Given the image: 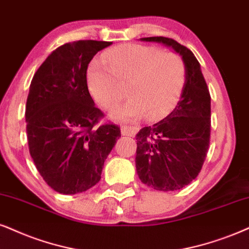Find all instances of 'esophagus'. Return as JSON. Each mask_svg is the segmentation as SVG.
<instances>
[{
    "label": "esophagus",
    "instance_id": "1",
    "mask_svg": "<svg viewBox=\"0 0 249 249\" xmlns=\"http://www.w3.org/2000/svg\"><path fill=\"white\" fill-rule=\"evenodd\" d=\"M122 130V134L123 135H127V137H134L135 133H137L138 128L137 126H128V125H123L121 127Z\"/></svg>",
    "mask_w": 249,
    "mask_h": 249
}]
</instances>
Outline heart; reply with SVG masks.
I'll use <instances>...</instances> for the list:
<instances>
[{"label":"heart","instance_id":"heart-1","mask_svg":"<svg viewBox=\"0 0 249 249\" xmlns=\"http://www.w3.org/2000/svg\"><path fill=\"white\" fill-rule=\"evenodd\" d=\"M89 92L103 109H111L121 99L119 84L127 83L128 99L112 116L135 121L146 115L156 121L174 108L186 80L180 56L142 45H123L89 62L86 71Z\"/></svg>","mask_w":249,"mask_h":249}]
</instances>
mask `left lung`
Here are the masks:
<instances>
[{
	"mask_svg": "<svg viewBox=\"0 0 249 249\" xmlns=\"http://www.w3.org/2000/svg\"><path fill=\"white\" fill-rule=\"evenodd\" d=\"M160 42L181 56L186 80L176 108L152 126L138 132L135 166L140 180L156 191L172 192L190 184L202 168L210 139V94L193 53L164 36L141 37Z\"/></svg>",
	"mask_w": 249,
	"mask_h": 249,
	"instance_id": "8db88e82",
	"label": "left lung"
}]
</instances>
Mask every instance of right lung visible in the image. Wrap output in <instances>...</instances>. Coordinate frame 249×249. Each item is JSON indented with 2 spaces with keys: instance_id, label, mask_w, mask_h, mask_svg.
<instances>
[{
  "instance_id": "add662e5",
  "label": "right lung",
  "mask_w": 249,
  "mask_h": 249,
  "mask_svg": "<svg viewBox=\"0 0 249 249\" xmlns=\"http://www.w3.org/2000/svg\"><path fill=\"white\" fill-rule=\"evenodd\" d=\"M112 42L79 40L50 54L31 81L26 101L28 149L47 184L61 194L89 190L101 179L106 159L121 137L115 124H99L86 71Z\"/></svg>"
}]
</instances>
